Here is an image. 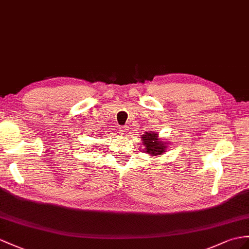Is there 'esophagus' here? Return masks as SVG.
Masks as SVG:
<instances>
[{"label":"esophagus","instance_id":"34e87169","mask_svg":"<svg viewBox=\"0 0 249 249\" xmlns=\"http://www.w3.org/2000/svg\"><path fill=\"white\" fill-rule=\"evenodd\" d=\"M129 132H130V129H129L128 125H124V126H120V128H119V133L121 135H126Z\"/></svg>","mask_w":249,"mask_h":249}]
</instances>
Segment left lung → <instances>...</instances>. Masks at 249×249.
Segmentation results:
<instances>
[{"label": "left lung", "mask_w": 249, "mask_h": 249, "mask_svg": "<svg viewBox=\"0 0 249 249\" xmlns=\"http://www.w3.org/2000/svg\"><path fill=\"white\" fill-rule=\"evenodd\" d=\"M142 142L143 144L144 153H148L151 156H160L167 151L168 142H163L162 139L159 137V133L155 132H145L142 135Z\"/></svg>", "instance_id": "left-lung-1"}]
</instances>
